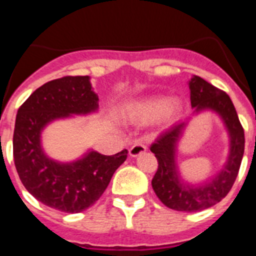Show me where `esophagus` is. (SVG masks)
Returning a JSON list of instances; mask_svg holds the SVG:
<instances>
[{
	"mask_svg": "<svg viewBox=\"0 0 256 256\" xmlns=\"http://www.w3.org/2000/svg\"><path fill=\"white\" fill-rule=\"evenodd\" d=\"M146 150H148V148H146L144 144H136L130 148V155L132 156V158H136V156L144 154Z\"/></svg>",
	"mask_w": 256,
	"mask_h": 256,
	"instance_id": "34e87169",
	"label": "esophagus"
}]
</instances>
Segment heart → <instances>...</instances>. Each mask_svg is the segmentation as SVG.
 I'll return each mask as SVG.
<instances>
[{
    "mask_svg": "<svg viewBox=\"0 0 256 256\" xmlns=\"http://www.w3.org/2000/svg\"><path fill=\"white\" fill-rule=\"evenodd\" d=\"M180 110L177 101H170L168 97L155 96L144 98L133 104L130 108V116L138 123H150L160 118H173Z\"/></svg>",
    "mask_w": 256,
    "mask_h": 256,
    "instance_id": "obj_1",
    "label": "heart"
}]
</instances>
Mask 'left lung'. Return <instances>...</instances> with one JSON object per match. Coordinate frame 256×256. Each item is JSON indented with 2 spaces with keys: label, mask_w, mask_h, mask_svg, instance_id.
Returning <instances> with one entry per match:
<instances>
[{
  "label": "left lung",
  "mask_w": 256,
  "mask_h": 256,
  "mask_svg": "<svg viewBox=\"0 0 256 256\" xmlns=\"http://www.w3.org/2000/svg\"><path fill=\"white\" fill-rule=\"evenodd\" d=\"M191 105L195 114L205 110L220 116L230 136V154L224 166L216 176L200 184H190L178 172L177 144L188 120L174 124L151 144L159 166L152 178V188L165 206L177 212H200L218 204L234 186L245 150V134L230 96L202 78L194 76L188 82Z\"/></svg>",
  "instance_id": "obj_1"
}]
</instances>
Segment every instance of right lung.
<instances>
[{
    "label": "right lung",
    "instance_id": "right-lung-1",
    "mask_svg": "<svg viewBox=\"0 0 256 256\" xmlns=\"http://www.w3.org/2000/svg\"><path fill=\"white\" fill-rule=\"evenodd\" d=\"M98 96L90 76H62L37 88L18 110L14 130V162L26 191L52 209L80 212L96 202L112 174L126 162L124 148L115 155L88 151L72 162L44 154L40 134L44 126L70 115L97 112Z\"/></svg>",
    "mask_w": 256,
    "mask_h": 256
}]
</instances>
